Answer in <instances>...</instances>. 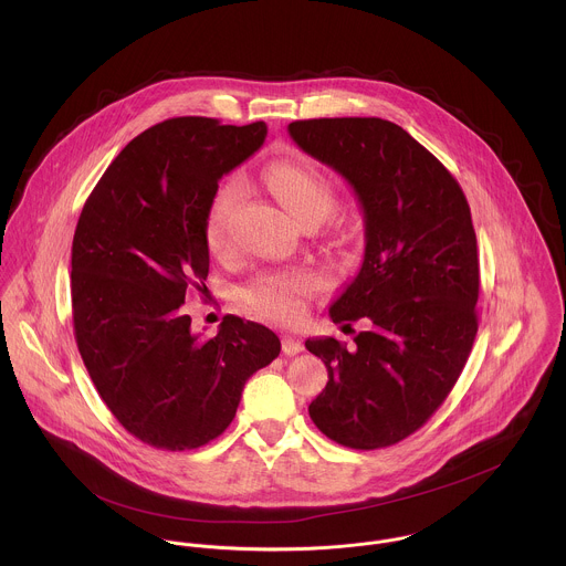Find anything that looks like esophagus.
I'll list each match as a JSON object with an SVG mask.
<instances>
[{"instance_id":"esophagus-1","label":"esophagus","mask_w":566,"mask_h":566,"mask_svg":"<svg viewBox=\"0 0 566 566\" xmlns=\"http://www.w3.org/2000/svg\"><path fill=\"white\" fill-rule=\"evenodd\" d=\"M281 348H283V353H285V355L294 357V355H298L305 346H303V342H301L298 337H294V335H283V339H281Z\"/></svg>"}]
</instances>
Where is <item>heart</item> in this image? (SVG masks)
I'll return each instance as SVG.
<instances>
[{
    "mask_svg": "<svg viewBox=\"0 0 566 566\" xmlns=\"http://www.w3.org/2000/svg\"><path fill=\"white\" fill-rule=\"evenodd\" d=\"M265 182L283 209L298 222H323L335 205V193L321 171L303 163H274L265 171ZM238 185H220L207 213V245L222 254L229 248V218L235 207ZM323 281L307 270H276L259 274L243 287L242 303L259 318L274 323H296L305 316L307 298Z\"/></svg>",
    "mask_w": 566,
    "mask_h": 566,
    "instance_id": "heart-1",
    "label": "heart"
}]
</instances>
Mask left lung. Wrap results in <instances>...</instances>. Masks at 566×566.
Instances as JSON below:
<instances>
[{
	"label": "left lung",
	"instance_id": "8db88e82",
	"mask_svg": "<svg viewBox=\"0 0 566 566\" xmlns=\"http://www.w3.org/2000/svg\"><path fill=\"white\" fill-rule=\"evenodd\" d=\"M287 133L350 185L364 211V261L328 316L364 321L366 331L353 350L335 337L305 342L328 373L310 416L342 447L397 444L449 397L478 335L480 259L467 196L388 119H303Z\"/></svg>",
	"mask_w": 566,
	"mask_h": 566
}]
</instances>
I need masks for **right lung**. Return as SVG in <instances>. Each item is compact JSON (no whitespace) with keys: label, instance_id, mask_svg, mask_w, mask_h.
<instances>
[{"label":"right lung","instance_id":"add662e5","mask_svg":"<svg viewBox=\"0 0 566 566\" xmlns=\"http://www.w3.org/2000/svg\"><path fill=\"white\" fill-rule=\"evenodd\" d=\"M265 135L263 122L165 119L115 157L84 202L72 245L78 350L102 401L150 447L187 451L218 438L245 381L281 353L268 326L238 316L200 339L182 307L207 290L218 180Z\"/></svg>","mask_w":566,"mask_h":566}]
</instances>
